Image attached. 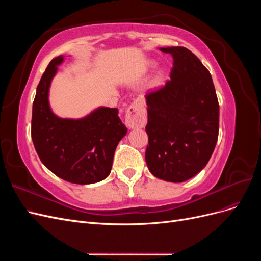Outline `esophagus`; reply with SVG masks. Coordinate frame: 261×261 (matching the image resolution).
I'll list each match as a JSON object with an SVG mask.
<instances>
[{
    "instance_id": "esophagus-1",
    "label": "esophagus",
    "mask_w": 261,
    "mask_h": 261,
    "mask_svg": "<svg viewBox=\"0 0 261 261\" xmlns=\"http://www.w3.org/2000/svg\"><path fill=\"white\" fill-rule=\"evenodd\" d=\"M146 108L145 102L141 99H136L127 109L125 114V124L129 129L143 128L146 125Z\"/></svg>"
}]
</instances>
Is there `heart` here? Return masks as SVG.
Listing matches in <instances>:
<instances>
[{
  "mask_svg": "<svg viewBox=\"0 0 261 261\" xmlns=\"http://www.w3.org/2000/svg\"><path fill=\"white\" fill-rule=\"evenodd\" d=\"M154 66H155V62H154V61H151V60H149V61H147V62L145 63V70H148V69H150V68H153ZM162 77H163L162 72H158V73H156V76H155V83H159V82L162 80Z\"/></svg>",
  "mask_w": 261,
  "mask_h": 261,
  "instance_id": "b5f03b06",
  "label": "heart"
}]
</instances>
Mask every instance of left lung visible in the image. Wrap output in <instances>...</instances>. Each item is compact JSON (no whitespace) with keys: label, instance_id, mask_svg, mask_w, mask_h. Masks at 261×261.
Returning a JSON list of instances; mask_svg holds the SVG:
<instances>
[{"label":"left lung","instance_id":"obj_1","mask_svg":"<svg viewBox=\"0 0 261 261\" xmlns=\"http://www.w3.org/2000/svg\"><path fill=\"white\" fill-rule=\"evenodd\" d=\"M173 58L170 81L146 94L149 145L146 163L152 174L180 183L206 167L219 134V102L209 70L184 46L159 48Z\"/></svg>","mask_w":261,"mask_h":261}]
</instances>
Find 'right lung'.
Wrapping results in <instances>:
<instances>
[{
  "instance_id": "add662e5",
  "label": "right lung",
  "mask_w": 261,
  "mask_h": 261,
  "mask_svg": "<svg viewBox=\"0 0 261 261\" xmlns=\"http://www.w3.org/2000/svg\"><path fill=\"white\" fill-rule=\"evenodd\" d=\"M64 55L54 58L37 87L31 138L41 162L69 183L87 185L107 178L117 144L127 128L116 108L99 107L81 118H63L50 107L49 93Z\"/></svg>"
}]
</instances>
